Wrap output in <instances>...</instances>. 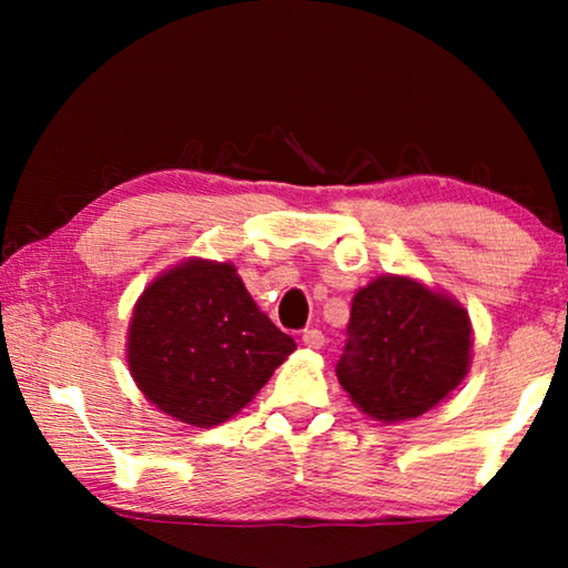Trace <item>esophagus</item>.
<instances>
[{
    "mask_svg": "<svg viewBox=\"0 0 568 568\" xmlns=\"http://www.w3.org/2000/svg\"><path fill=\"white\" fill-rule=\"evenodd\" d=\"M303 345L313 351H321L325 345V335L318 328H311V331H303Z\"/></svg>",
    "mask_w": 568,
    "mask_h": 568,
    "instance_id": "obj_1",
    "label": "esophagus"
}]
</instances>
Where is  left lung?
Wrapping results in <instances>:
<instances>
[{"instance_id":"1","label":"left lung","mask_w":568,"mask_h":568,"mask_svg":"<svg viewBox=\"0 0 568 568\" xmlns=\"http://www.w3.org/2000/svg\"><path fill=\"white\" fill-rule=\"evenodd\" d=\"M468 313L413 277L381 275L351 305L335 373L365 416L418 418L460 386L470 365Z\"/></svg>"}]
</instances>
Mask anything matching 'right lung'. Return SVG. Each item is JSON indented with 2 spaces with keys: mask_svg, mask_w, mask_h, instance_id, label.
<instances>
[{
  "mask_svg": "<svg viewBox=\"0 0 568 568\" xmlns=\"http://www.w3.org/2000/svg\"><path fill=\"white\" fill-rule=\"evenodd\" d=\"M295 351L255 305L235 265L190 257L140 295L128 331V363L150 403L197 428L245 408Z\"/></svg>",
  "mask_w": 568,
  "mask_h": 568,
  "instance_id": "add662e5",
  "label": "right lung"
}]
</instances>
